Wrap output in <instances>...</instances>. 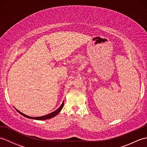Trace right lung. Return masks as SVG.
Instances as JSON below:
<instances>
[{
	"instance_id": "1",
	"label": "right lung",
	"mask_w": 147,
	"mask_h": 147,
	"mask_svg": "<svg viewBox=\"0 0 147 147\" xmlns=\"http://www.w3.org/2000/svg\"><path fill=\"white\" fill-rule=\"evenodd\" d=\"M63 106H64V101H63V102L62 103L61 105L57 109V110H55V111L52 112H51V113H50L47 115H43V116H41V117H31V116H28V115H27L26 114L22 113L21 112H20V111H18V109H16V110L20 114H21L22 115H23V116L26 117L27 118L32 119H35V120H46V119H49L54 117L55 116V115H57L59 113V112H61L62 107H63Z\"/></svg>"
}]
</instances>
